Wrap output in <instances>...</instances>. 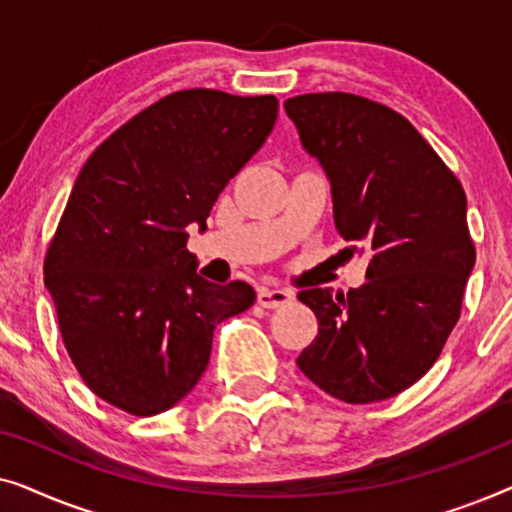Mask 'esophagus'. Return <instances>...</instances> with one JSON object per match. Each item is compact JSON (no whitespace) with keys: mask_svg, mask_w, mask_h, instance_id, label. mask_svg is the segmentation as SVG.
<instances>
[{"mask_svg":"<svg viewBox=\"0 0 512 512\" xmlns=\"http://www.w3.org/2000/svg\"><path fill=\"white\" fill-rule=\"evenodd\" d=\"M258 305L268 307V310H275V307H284L293 303V291L289 289H270V286H261L258 289Z\"/></svg>","mask_w":512,"mask_h":512,"instance_id":"obj_1","label":"esophagus"}]
</instances>
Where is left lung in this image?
<instances>
[{
	"label": "left lung",
	"mask_w": 512,
	"mask_h": 512,
	"mask_svg": "<svg viewBox=\"0 0 512 512\" xmlns=\"http://www.w3.org/2000/svg\"><path fill=\"white\" fill-rule=\"evenodd\" d=\"M307 153L331 179L340 237L370 254L349 293H298L319 333L298 368L333 398L375 403L429 370L459 321L475 265L461 181L408 118L352 93L284 102Z\"/></svg>",
	"instance_id": "1"
}]
</instances>
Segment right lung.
<instances>
[{"label":"right lung","instance_id":"right-lung-1","mask_svg":"<svg viewBox=\"0 0 512 512\" xmlns=\"http://www.w3.org/2000/svg\"><path fill=\"white\" fill-rule=\"evenodd\" d=\"M275 95L177 90L86 160L44 258L67 354L95 396L135 417L179 403L214 328L254 305L247 282L200 277L186 249L277 121Z\"/></svg>","mask_w":512,"mask_h":512}]
</instances>
